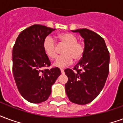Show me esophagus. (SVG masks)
<instances>
[{
  "mask_svg": "<svg viewBox=\"0 0 123 123\" xmlns=\"http://www.w3.org/2000/svg\"><path fill=\"white\" fill-rule=\"evenodd\" d=\"M61 72L62 74H64V70L62 69V68H61Z\"/></svg>",
  "mask_w": 123,
  "mask_h": 123,
  "instance_id": "obj_1",
  "label": "esophagus"
}]
</instances>
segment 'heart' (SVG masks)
I'll use <instances>...</instances> for the list:
<instances>
[{
	"mask_svg": "<svg viewBox=\"0 0 123 123\" xmlns=\"http://www.w3.org/2000/svg\"><path fill=\"white\" fill-rule=\"evenodd\" d=\"M56 38L60 44L65 46V47L62 50L63 55L56 59L54 66L63 68L72 64L73 59L75 61H78L82 58L86 50L85 43L78 40V38L75 34L70 32L61 33L57 35ZM43 48L46 55L51 60L57 56L58 50L56 41L51 36H47L44 39Z\"/></svg>",
	"mask_w": 123,
	"mask_h": 123,
	"instance_id": "1",
	"label": "heart"
}]
</instances>
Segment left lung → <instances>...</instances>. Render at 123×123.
Returning <instances> with one entry per match:
<instances>
[{
	"instance_id": "obj_1",
	"label": "left lung",
	"mask_w": 123,
	"mask_h": 123,
	"mask_svg": "<svg viewBox=\"0 0 123 123\" xmlns=\"http://www.w3.org/2000/svg\"><path fill=\"white\" fill-rule=\"evenodd\" d=\"M84 39V55L73 69L64 70L68 76L66 93L72 103L85 105L98 96L109 72V52L102 37L86 28L72 31Z\"/></svg>"
}]
</instances>
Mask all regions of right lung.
Segmentation results:
<instances>
[{"label":"right lung","instance_id":"1","mask_svg":"<svg viewBox=\"0 0 123 123\" xmlns=\"http://www.w3.org/2000/svg\"><path fill=\"white\" fill-rule=\"evenodd\" d=\"M55 29L35 24L20 33L12 50V70L18 91L33 103L51 95V86L61 74L58 67L49 69L51 61L43 48L46 37Z\"/></svg>","mask_w":123,"mask_h":123}]
</instances>
